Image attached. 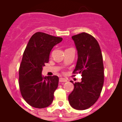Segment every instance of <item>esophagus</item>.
<instances>
[{
	"label": "esophagus",
	"mask_w": 122,
	"mask_h": 122,
	"mask_svg": "<svg viewBox=\"0 0 122 122\" xmlns=\"http://www.w3.org/2000/svg\"><path fill=\"white\" fill-rule=\"evenodd\" d=\"M66 81L67 80L64 78H60L59 79V82H60V83H64V82H66Z\"/></svg>",
	"instance_id": "esophagus-1"
}]
</instances>
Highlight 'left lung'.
Masks as SVG:
<instances>
[{
  "label": "left lung",
  "instance_id": "8db88e82",
  "mask_svg": "<svg viewBox=\"0 0 122 122\" xmlns=\"http://www.w3.org/2000/svg\"><path fill=\"white\" fill-rule=\"evenodd\" d=\"M72 39L78 51L77 62L72 73L81 74L82 78L81 82L73 83L74 88L69 95L68 100L73 108L85 110L97 102L102 90L104 82L102 54L97 40L88 33L73 36Z\"/></svg>",
  "mask_w": 122,
  "mask_h": 122
}]
</instances>
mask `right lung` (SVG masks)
<instances>
[{
  "label": "right lung",
  "instance_id": "1",
  "mask_svg": "<svg viewBox=\"0 0 122 122\" xmlns=\"http://www.w3.org/2000/svg\"><path fill=\"white\" fill-rule=\"evenodd\" d=\"M62 41V37L37 32L30 38L25 50L19 70V84L21 95L31 107L44 108L53 101L59 77L43 76L42 67L48 62L54 46Z\"/></svg>",
  "mask_w": 122,
  "mask_h": 122
}]
</instances>
